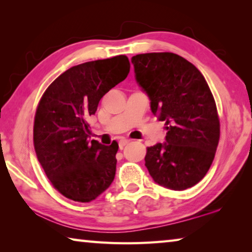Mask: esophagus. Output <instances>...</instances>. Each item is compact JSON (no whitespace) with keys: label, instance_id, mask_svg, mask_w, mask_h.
I'll return each instance as SVG.
<instances>
[{"label":"esophagus","instance_id":"34e87169","mask_svg":"<svg viewBox=\"0 0 252 252\" xmlns=\"http://www.w3.org/2000/svg\"><path fill=\"white\" fill-rule=\"evenodd\" d=\"M130 142V140H127V139H121L120 141H119V147H120V149H122L123 147L125 146H126L127 143Z\"/></svg>","mask_w":252,"mask_h":252}]
</instances>
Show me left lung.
<instances>
[{"label":"left lung","instance_id":"8db88e82","mask_svg":"<svg viewBox=\"0 0 252 252\" xmlns=\"http://www.w3.org/2000/svg\"><path fill=\"white\" fill-rule=\"evenodd\" d=\"M136 83L151 111L165 121V142L148 147L146 167L156 183L181 191L206 176L216 155L220 123L213 95L197 67L174 53L131 59Z\"/></svg>","mask_w":252,"mask_h":252}]
</instances>
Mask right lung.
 <instances>
[{"label": "right lung", "instance_id": "obj_1", "mask_svg": "<svg viewBox=\"0 0 252 252\" xmlns=\"http://www.w3.org/2000/svg\"><path fill=\"white\" fill-rule=\"evenodd\" d=\"M129 72L126 55L85 62L58 76L41 97L34 118V149L46 177L67 199L90 202L113 181L118 143L90 141L88 120L101 97Z\"/></svg>", "mask_w": 252, "mask_h": 252}]
</instances>
